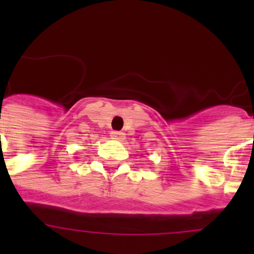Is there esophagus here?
<instances>
[{
	"label": "esophagus",
	"mask_w": 254,
	"mask_h": 254,
	"mask_svg": "<svg viewBox=\"0 0 254 254\" xmlns=\"http://www.w3.org/2000/svg\"><path fill=\"white\" fill-rule=\"evenodd\" d=\"M111 137L113 138V140H117V141H123L126 138V136H125V133H123V132L113 131L111 133Z\"/></svg>",
	"instance_id": "1"
}]
</instances>
